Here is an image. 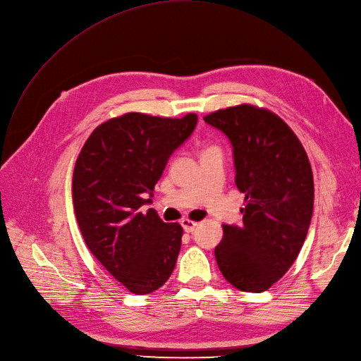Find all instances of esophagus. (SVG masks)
Returning a JSON list of instances; mask_svg holds the SVG:
<instances>
[{
    "label": "esophagus",
    "mask_w": 361,
    "mask_h": 361,
    "mask_svg": "<svg viewBox=\"0 0 361 361\" xmlns=\"http://www.w3.org/2000/svg\"><path fill=\"white\" fill-rule=\"evenodd\" d=\"M180 225L183 226V229H185V233H192V231L197 228V222H194V221H191V219H182L180 221Z\"/></svg>",
    "instance_id": "obj_1"
}]
</instances>
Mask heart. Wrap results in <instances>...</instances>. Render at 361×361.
Here are the masks:
<instances>
[{"instance_id":"heart-1","label":"heart","mask_w":361,"mask_h":361,"mask_svg":"<svg viewBox=\"0 0 361 361\" xmlns=\"http://www.w3.org/2000/svg\"><path fill=\"white\" fill-rule=\"evenodd\" d=\"M210 148H213V147H210ZM210 148H206V149H210ZM206 149H204V151H206Z\"/></svg>"}]
</instances>
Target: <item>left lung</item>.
<instances>
[{
    "mask_svg": "<svg viewBox=\"0 0 361 361\" xmlns=\"http://www.w3.org/2000/svg\"><path fill=\"white\" fill-rule=\"evenodd\" d=\"M204 121L233 143L235 185L244 195L240 226L222 225L216 262L243 292H265L298 257L314 207L308 155L277 114L249 104L214 111Z\"/></svg>",
    "mask_w": 361,
    "mask_h": 361,
    "instance_id": "8db88e82",
    "label": "left lung"
}]
</instances>
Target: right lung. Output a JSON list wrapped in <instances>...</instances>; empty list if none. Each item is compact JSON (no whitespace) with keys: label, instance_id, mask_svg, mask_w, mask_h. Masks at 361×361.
<instances>
[{"label":"right lung","instance_id":"add662e5","mask_svg":"<svg viewBox=\"0 0 361 361\" xmlns=\"http://www.w3.org/2000/svg\"><path fill=\"white\" fill-rule=\"evenodd\" d=\"M197 120L195 114L163 118L127 112L97 126L77 158L72 201L85 246L135 295L157 290L175 269L182 226L163 222L154 209H139Z\"/></svg>","mask_w":361,"mask_h":361}]
</instances>
